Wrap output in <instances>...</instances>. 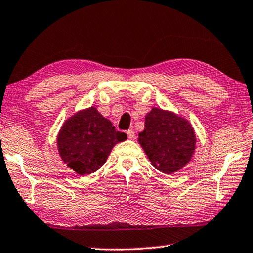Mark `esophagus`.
Wrapping results in <instances>:
<instances>
[{"instance_id": "obj_1", "label": "esophagus", "mask_w": 253, "mask_h": 253, "mask_svg": "<svg viewBox=\"0 0 253 253\" xmlns=\"http://www.w3.org/2000/svg\"><path fill=\"white\" fill-rule=\"evenodd\" d=\"M126 134H127V138L131 139V140L135 138V132L133 130H129L126 132Z\"/></svg>"}]
</instances>
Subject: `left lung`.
I'll use <instances>...</instances> for the list:
<instances>
[{"instance_id": "obj_1", "label": "left lung", "mask_w": 253, "mask_h": 253, "mask_svg": "<svg viewBox=\"0 0 253 253\" xmlns=\"http://www.w3.org/2000/svg\"><path fill=\"white\" fill-rule=\"evenodd\" d=\"M139 143L152 166L171 174L187 166L196 150V133L188 120L171 111L152 108L145 115Z\"/></svg>"}]
</instances>
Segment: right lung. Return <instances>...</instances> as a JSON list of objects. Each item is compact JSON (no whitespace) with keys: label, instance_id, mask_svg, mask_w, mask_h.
<instances>
[{"label":"right lung","instance_id":"obj_1","mask_svg":"<svg viewBox=\"0 0 253 253\" xmlns=\"http://www.w3.org/2000/svg\"><path fill=\"white\" fill-rule=\"evenodd\" d=\"M126 139L95 106L81 110L63 123L56 144L62 160L80 175L91 174L106 162L111 150Z\"/></svg>","mask_w":253,"mask_h":253}]
</instances>
